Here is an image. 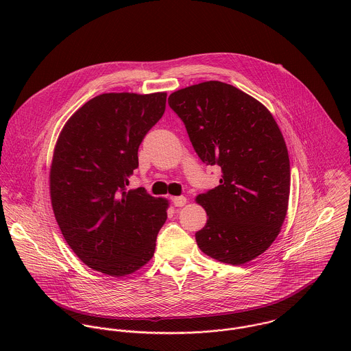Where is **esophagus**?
I'll list each match as a JSON object with an SVG mask.
<instances>
[{
  "label": "esophagus",
  "mask_w": 351,
  "mask_h": 351,
  "mask_svg": "<svg viewBox=\"0 0 351 351\" xmlns=\"http://www.w3.org/2000/svg\"><path fill=\"white\" fill-rule=\"evenodd\" d=\"M171 202L174 204V206H184L186 204V197L184 196H178V197H173Z\"/></svg>",
  "instance_id": "esophagus-1"
}]
</instances>
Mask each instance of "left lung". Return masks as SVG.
I'll return each instance as SVG.
<instances>
[{
  "instance_id": "8db88e82",
  "label": "left lung",
  "mask_w": 351,
  "mask_h": 351,
  "mask_svg": "<svg viewBox=\"0 0 351 351\" xmlns=\"http://www.w3.org/2000/svg\"><path fill=\"white\" fill-rule=\"evenodd\" d=\"M169 105L201 160L221 169L220 185L196 197L208 216L197 246L216 261L243 265L271 246L287 216L291 165L284 136L265 105L220 81L180 89Z\"/></svg>"
}]
</instances>
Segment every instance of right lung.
<instances>
[{
    "instance_id": "1",
    "label": "right lung",
    "mask_w": 351,
    "mask_h": 351,
    "mask_svg": "<svg viewBox=\"0 0 351 351\" xmlns=\"http://www.w3.org/2000/svg\"><path fill=\"white\" fill-rule=\"evenodd\" d=\"M166 93H104L64 124L50 169L52 210L70 249L112 277L139 270L154 255L169 201L130 189L138 150L165 113Z\"/></svg>"
}]
</instances>
